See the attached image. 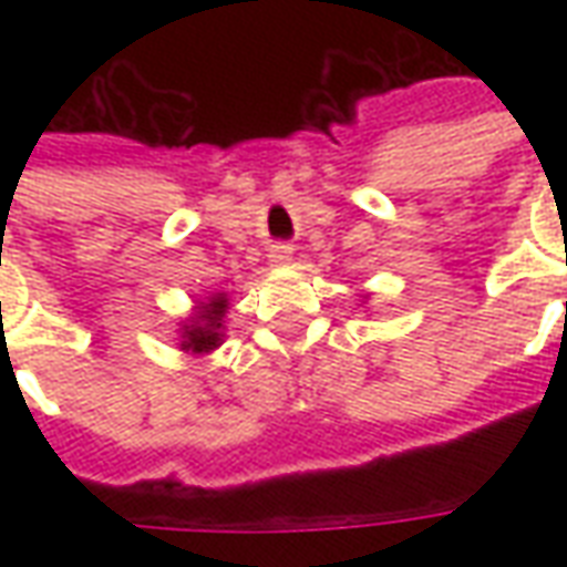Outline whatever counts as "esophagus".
I'll list each match as a JSON object with an SVG mask.
<instances>
[{
    "label": "esophagus",
    "mask_w": 567,
    "mask_h": 567,
    "mask_svg": "<svg viewBox=\"0 0 567 567\" xmlns=\"http://www.w3.org/2000/svg\"><path fill=\"white\" fill-rule=\"evenodd\" d=\"M267 258H270V267H288V264H291V248H288V246H272Z\"/></svg>",
    "instance_id": "1"
}]
</instances>
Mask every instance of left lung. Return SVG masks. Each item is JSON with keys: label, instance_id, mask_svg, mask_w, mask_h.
Here are the masks:
<instances>
[{"label": "left lung", "instance_id": "1", "mask_svg": "<svg viewBox=\"0 0 567 567\" xmlns=\"http://www.w3.org/2000/svg\"><path fill=\"white\" fill-rule=\"evenodd\" d=\"M361 300H364V303H368V295H364V297H361Z\"/></svg>", "mask_w": 567, "mask_h": 567}]
</instances>
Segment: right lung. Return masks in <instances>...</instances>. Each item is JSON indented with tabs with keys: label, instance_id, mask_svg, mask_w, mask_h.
Wrapping results in <instances>:
<instances>
[{
	"label": "right lung",
	"instance_id": "right-lung-1",
	"mask_svg": "<svg viewBox=\"0 0 567 567\" xmlns=\"http://www.w3.org/2000/svg\"><path fill=\"white\" fill-rule=\"evenodd\" d=\"M230 309V297L224 291L203 297L194 303L190 316L178 321V349L187 355H209L224 343V316Z\"/></svg>",
	"mask_w": 567,
	"mask_h": 567
}]
</instances>
